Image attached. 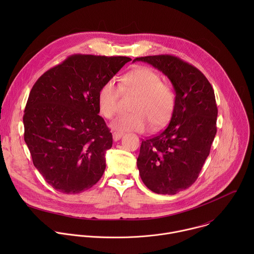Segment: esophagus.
I'll use <instances>...</instances> for the list:
<instances>
[{
	"label": "esophagus",
	"mask_w": 254,
	"mask_h": 254,
	"mask_svg": "<svg viewBox=\"0 0 254 254\" xmlns=\"http://www.w3.org/2000/svg\"><path fill=\"white\" fill-rule=\"evenodd\" d=\"M123 135H124V133H123V132H118V131H115V132L113 133V137H114V140H115V141H118V140H120V139L123 137Z\"/></svg>",
	"instance_id": "esophagus-1"
}]
</instances>
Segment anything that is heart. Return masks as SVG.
Instances as JSON below:
<instances>
[{"mask_svg": "<svg viewBox=\"0 0 254 254\" xmlns=\"http://www.w3.org/2000/svg\"><path fill=\"white\" fill-rule=\"evenodd\" d=\"M123 88L136 94L131 104L133 113L117 118L111 127L119 132L147 131L164 127L172 119L176 94L170 83L161 81L160 75L149 67H136L123 77ZM121 87L115 79L106 80L99 88L97 103L101 115L112 119L117 111Z\"/></svg>", "mask_w": 254, "mask_h": 254, "instance_id": "obj_1", "label": "heart"}]
</instances>
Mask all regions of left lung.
<instances>
[{
  "label": "left lung",
  "instance_id": "8db88e82",
  "mask_svg": "<svg viewBox=\"0 0 254 254\" xmlns=\"http://www.w3.org/2000/svg\"><path fill=\"white\" fill-rule=\"evenodd\" d=\"M170 79L175 112L159 134L143 139L136 160L143 184L157 194L175 195L197 180L209 156L217 127L214 90L195 66L172 55L137 57Z\"/></svg>",
  "mask_w": 254,
  "mask_h": 254
}]
</instances>
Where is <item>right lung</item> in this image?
Returning <instances> with one entry per match:
<instances>
[{
  "mask_svg": "<svg viewBox=\"0 0 254 254\" xmlns=\"http://www.w3.org/2000/svg\"><path fill=\"white\" fill-rule=\"evenodd\" d=\"M130 60L75 54L33 85L23 117L24 139L35 168L56 191L78 194L103 175L113 134L98 116V91Z\"/></svg>",
  "mask_w": 254,
  "mask_h": 254,
  "instance_id": "add662e5",
  "label": "right lung"
}]
</instances>
